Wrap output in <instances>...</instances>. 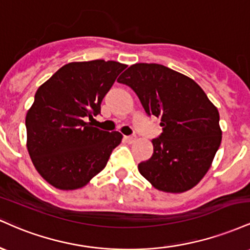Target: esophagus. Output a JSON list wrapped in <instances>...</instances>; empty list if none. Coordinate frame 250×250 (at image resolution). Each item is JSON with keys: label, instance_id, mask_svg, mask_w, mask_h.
Returning <instances> with one entry per match:
<instances>
[{"label": "esophagus", "instance_id": "34e87169", "mask_svg": "<svg viewBox=\"0 0 250 250\" xmlns=\"http://www.w3.org/2000/svg\"><path fill=\"white\" fill-rule=\"evenodd\" d=\"M125 139L128 143H134L136 141V135H129V136H125Z\"/></svg>", "mask_w": 250, "mask_h": 250}]
</instances>
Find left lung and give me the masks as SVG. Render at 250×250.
I'll list each match as a JSON object with an SVG mask.
<instances>
[{"mask_svg":"<svg viewBox=\"0 0 250 250\" xmlns=\"http://www.w3.org/2000/svg\"><path fill=\"white\" fill-rule=\"evenodd\" d=\"M117 82L135 91L148 116L161 119L154 153L139 171L155 188L182 193L205 176L221 145L220 115L202 88L157 63L130 65Z\"/></svg>","mask_w":250,"mask_h":250,"instance_id":"8db88e82","label":"left lung"}]
</instances>
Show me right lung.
<instances>
[{
	"instance_id": "1",
	"label": "right lung",
	"mask_w": 250,
	"mask_h": 250,
	"mask_svg": "<svg viewBox=\"0 0 250 250\" xmlns=\"http://www.w3.org/2000/svg\"><path fill=\"white\" fill-rule=\"evenodd\" d=\"M127 65L94 60L63 65L37 89L25 117L28 151L41 176L63 190L81 188L103 170L122 141L87 120Z\"/></svg>"
}]
</instances>
